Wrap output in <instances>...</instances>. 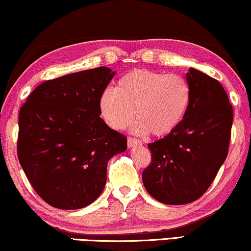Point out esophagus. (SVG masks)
I'll return each mask as SVG.
<instances>
[{
	"mask_svg": "<svg viewBox=\"0 0 251 251\" xmlns=\"http://www.w3.org/2000/svg\"><path fill=\"white\" fill-rule=\"evenodd\" d=\"M127 143H128L129 148H133L136 146H142V142H141L140 140L134 139V137H128V139H127Z\"/></svg>",
	"mask_w": 251,
	"mask_h": 251,
	"instance_id": "esophagus-1",
	"label": "esophagus"
}]
</instances>
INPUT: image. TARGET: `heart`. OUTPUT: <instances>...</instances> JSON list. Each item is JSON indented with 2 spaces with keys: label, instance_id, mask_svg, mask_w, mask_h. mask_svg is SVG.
Here are the masks:
<instances>
[{
  "label": "heart",
  "instance_id": "1",
  "mask_svg": "<svg viewBox=\"0 0 251 251\" xmlns=\"http://www.w3.org/2000/svg\"><path fill=\"white\" fill-rule=\"evenodd\" d=\"M190 102L191 89L183 76L139 68L123 75L115 90L104 91L99 107L111 128H126L135 115L137 132L162 137L177 128Z\"/></svg>",
  "mask_w": 251,
  "mask_h": 251
}]
</instances>
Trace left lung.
Returning a JSON list of instances; mask_svg holds the SVG:
<instances>
[{
  "label": "left lung",
  "instance_id": "1",
  "mask_svg": "<svg viewBox=\"0 0 251 251\" xmlns=\"http://www.w3.org/2000/svg\"><path fill=\"white\" fill-rule=\"evenodd\" d=\"M191 102L174 132L148 147L151 162L144 188L166 204L190 203L203 195L227 157L233 109L217 79L190 68Z\"/></svg>",
  "mask_w": 251,
  "mask_h": 251
}]
</instances>
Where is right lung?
Masks as SVG:
<instances>
[{
	"instance_id": "1",
	"label": "right lung",
	"mask_w": 251,
	"mask_h": 251,
	"mask_svg": "<svg viewBox=\"0 0 251 251\" xmlns=\"http://www.w3.org/2000/svg\"><path fill=\"white\" fill-rule=\"evenodd\" d=\"M115 76L107 67L47 80L19 112L18 159L35 191L59 209L89 206L103 191L108 161L127 149L125 135L100 117Z\"/></svg>"
}]
</instances>
